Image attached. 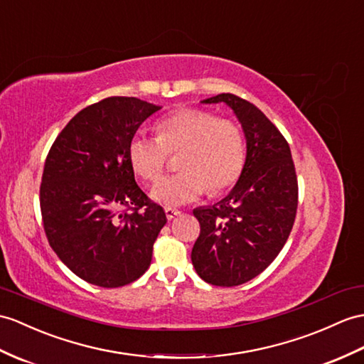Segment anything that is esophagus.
<instances>
[{"mask_svg":"<svg viewBox=\"0 0 364 364\" xmlns=\"http://www.w3.org/2000/svg\"><path fill=\"white\" fill-rule=\"evenodd\" d=\"M165 215H166V219L171 220L174 219L176 216L181 215V210H176V208H171V207H166L165 208Z\"/></svg>","mask_w":364,"mask_h":364,"instance_id":"1","label":"esophagus"}]
</instances>
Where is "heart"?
Returning <instances> with one entry per match:
<instances>
[{
  "label": "heart",
  "mask_w": 364,
  "mask_h": 364,
  "mask_svg": "<svg viewBox=\"0 0 364 364\" xmlns=\"http://www.w3.org/2000/svg\"><path fill=\"white\" fill-rule=\"evenodd\" d=\"M170 153H181L182 171L159 179L149 194L162 205L179 207L208 188L218 194L236 183L245 164V137L233 120L183 108L157 122V136L139 131L128 145L132 170L149 182L162 174Z\"/></svg>",
  "instance_id": "b5f03b06"
}]
</instances>
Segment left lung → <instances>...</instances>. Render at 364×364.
<instances>
[{
	"label": "left lung",
	"instance_id": "left-lung-1",
	"mask_svg": "<svg viewBox=\"0 0 364 364\" xmlns=\"http://www.w3.org/2000/svg\"><path fill=\"white\" fill-rule=\"evenodd\" d=\"M224 102L241 122L247 157L239 181L213 207L193 210L200 224L191 261L213 286L233 287L258 277L284 247L298 208V179L290 146L265 114L235 94Z\"/></svg>",
	"mask_w": 364,
	"mask_h": 364
}]
</instances>
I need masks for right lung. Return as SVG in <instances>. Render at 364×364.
<instances>
[{
  "label": "right lung",
  "instance_id": "obj_1",
  "mask_svg": "<svg viewBox=\"0 0 364 364\" xmlns=\"http://www.w3.org/2000/svg\"><path fill=\"white\" fill-rule=\"evenodd\" d=\"M161 106L108 97L75 114L44 162L40 208L52 250L78 278L106 289L139 279L166 224L139 188L128 145Z\"/></svg>",
  "mask_w": 364,
  "mask_h": 364
}]
</instances>
